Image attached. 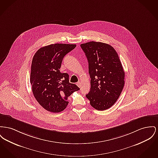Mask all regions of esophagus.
Segmentation results:
<instances>
[{"label":"esophagus","mask_w":158,"mask_h":158,"mask_svg":"<svg viewBox=\"0 0 158 158\" xmlns=\"http://www.w3.org/2000/svg\"><path fill=\"white\" fill-rule=\"evenodd\" d=\"M77 85L80 88V87H81V82H78L77 83Z\"/></svg>","instance_id":"obj_1"}]
</instances>
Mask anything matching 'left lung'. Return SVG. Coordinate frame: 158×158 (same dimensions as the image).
<instances>
[{
  "mask_svg": "<svg viewBox=\"0 0 158 158\" xmlns=\"http://www.w3.org/2000/svg\"><path fill=\"white\" fill-rule=\"evenodd\" d=\"M88 61L90 91L86 95L90 104L105 110L116 102L125 84V72L115 49L109 44L89 42L81 45Z\"/></svg>",
  "mask_w": 158,
  "mask_h": 158,
  "instance_id": "obj_1",
  "label": "left lung"
}]
</instances>
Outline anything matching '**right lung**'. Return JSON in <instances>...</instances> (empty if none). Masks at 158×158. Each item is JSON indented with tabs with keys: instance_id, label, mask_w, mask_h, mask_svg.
Wrapping results in <instances>:
<instances>
[{
	"instance_id": "add662e5",
	"label": "right lung",
	"mask_w": 158,
	"mask_h": 158,
	"mask_svg": "<svg viewBox=\"0 0 158 158\" xmlns=\"http://www.w3.org/2000/svg\"><path fill=\"white\" fill-rule=\"evenodd\" d=\"M76 45L55 44L42 47L33 56L30 73L32 92L37 102L48 111L64 110L68 97L80 88L69 82V74L60 72L64 56Z\"/></svg>"
}]
</instances>
